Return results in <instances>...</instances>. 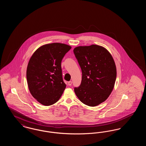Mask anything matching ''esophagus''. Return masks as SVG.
Returning <instances> with one entry per match:
<instances>
[{"instance_id": "1", "label": "esophagus", "mask_w": 146, "mask_h": 146, "mask_svg": "<svg viewBox=\"0 0 146 146\" xmlns=\"http://www.w3.org/2000/svg\"><path fill=\"white\" fill-rule=\"evenodd\" d=\"M72 82L71 81H70V82H68V85L69 86H70V85H72Z\"/></svg>"}]
</instances>
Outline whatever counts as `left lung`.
I'll return each mask as SVG.
<instances>
[{
  "label": "left lung",
  "mask_w": 146,
  "mask_h": 146,
  "mask_svg": "<svg viewBox=\"0 0 146 146\" xmlns=\"http://www.w3.org/2000/svg\"><path fill=\"white\" fill-rule=\"evenodd\" d=\"M73 51L82 72V83L74 88L75 94L84 104L98 106L114 88L117 77L114 59L107 49L97 45L77 46Z\"/></svg>",
  "instance_id": "obj_1"
}]
</instances>
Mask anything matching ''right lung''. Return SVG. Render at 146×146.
Wrapping results in <instances>:
<instances>
[{"label": "right lung", "instance_id": "1", "mask_svg": "<svg viewBox=\"0 0 146 146\" xmlns=\"http://www.w3.org/2000/svg\"><path fill=\"white\" fill-rule=\"evenodd\" d=\"M70 49V46L62 43L45 44L35 50L28 62L26 77L29 90L44 106L57 102L66 87L61 63Z\"/></svg>", "mask_w": 146, "mask_h": 146}]
</instances>
